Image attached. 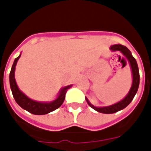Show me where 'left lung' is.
Masks as SVG:
<instances>
[{
    "instance_id": "8db88e82",
    "label": "left lung",
    "mask_w": 151,
    "mask_h": 151,
    "mask_svg": "<svg viewBox=\"0 0 151 151\" xmlns=\"http://www.w3.org/2000/svg\"><path fill=\"white\" fill-rule=\"evenodd\" d=\"M110 48L111 51H120L124 56L126 57V59H128L132 69V87L129 90V93L124 99L118 102V103H114L113 105L108 106L96 107V106H95L90 103L89 100L87 99V97H85V99L87 101L88 104L92 109H94L95 110H96L99 113H103V114H114V113L117 112V111L123 110L124 108L126 107L127 106L129 105L133 99L135 95L136 94V92L138 91L139 85V73L138 65H137L136 59L132 56V55L131 52L129 51V48L125 47V46L122 45H114L110 46Z\"/></svg>"
}]
</instances>
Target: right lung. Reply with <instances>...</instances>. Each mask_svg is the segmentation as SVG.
I'll use <instances>...</instances> for the list:
<instances>
[{"mask_svg": "<svg viewBox=\"0 0 151 151\" xmlns=\"http://www.w3.org/2000/svg\"><path fill=\"white\" fill-rule=\"evenodd\" d=\"M21 56L19 55V56L15 59V61L13 63V65L12 66L10 75H9V81H10V87L11 90L12 92V95L15 102L24 110H27L28 112L31 113L33 114L36 115H44L47 114L48 113L52 112L55 110H56L63 104L65 99V96L67 92V90L72 86V85H68L66 87L63 88L59 94L56 99L55 100L49 102V103H42V102H37L33 99H29L28 97L22 93L18 88V85L16 84L15 79V66L17 63V61Z\"/></svg>", "mask_w": 151, "mask_h": 151, "instance_id": "1", "label": "right lung"}]
</instances>
